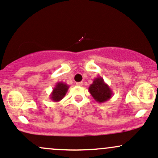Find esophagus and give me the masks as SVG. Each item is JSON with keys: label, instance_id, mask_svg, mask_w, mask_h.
<instances>
[{"label": "esophagus", "instance_id": "34e87169", "mask_svg": "<svg viewBox=\"0 0 158 158\" xmlns=\"http://www.w3.org/2000/svg\"><path fill=\"white\" fill-rule=\"evenodd\" d=\"M82 85H83V82H76V85H77V86H82Z\"/></svg>", "mask_w": 158, "mask_h": 158}]
</instances>
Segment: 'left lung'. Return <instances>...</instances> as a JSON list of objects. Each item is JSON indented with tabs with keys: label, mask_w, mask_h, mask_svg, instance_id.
Listing matches in <instances>:
<instances>
[{
	"label": "left lung",
	"mask_w": 158,
	"mask_h": 158,
	"mask_svg": "<svg viewBox=\"0 0 158 158\" xmlns=\"http://www.w3.org/2000/svg\"><path fill=\"white\" fill-rule=\"evenodd\" d=\"M89 91L93 98L98 103H104L112 98L113 92L109 85L101 76L94 78Z\"/></svg>",
	"instance_id": "8db88e82"
}]
</instances>
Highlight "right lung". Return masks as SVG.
<instances>
[{
  "label": "right lung",
  "mask_w": 158,
  "mask_h": 158,
  "mask_svg": "<svg viewBox=\"0 0 158 158\" xmlns=\"http://www.w3.org/2000/svg\"><path fill=\"white\" fill-rule=\"evenodd\" d=\"M69 85L63 82H58L53 89L52 92L50 94V98L54 102H58L65 97Z\"/></svg>",
  "instance_id": "obj_1"
}]
</instances>
